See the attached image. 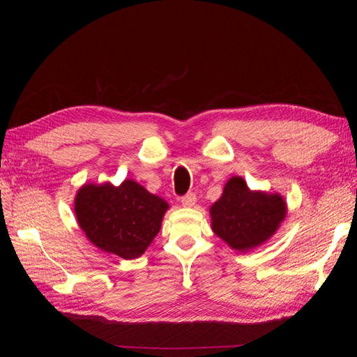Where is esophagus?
<instances>
[{
  "mask_svg": "<svg viewBox=\"0 0 357 357\" xmlns=\"http://www.w3.org/2000/svg\"><path fill=\"white\" fill-rule=\"evenodd\" d=\"M180 201H181V205H183V207L190 208V207H193V205H195V202H197V197H195V193H188V195L183 197Z\"/></svg>",
  "mask_w": 357,
  "mask_h": 357,
  "instance_id": "1",
  "label": "esophagus"
}]
</instances>
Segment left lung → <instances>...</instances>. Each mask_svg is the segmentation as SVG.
Returning <instances> with one entry per match:
<instances>
[{"mask_svg":"<svg viewBox=\"0 0 357 357\" xmlns=\"http://www.w3.org/2000/svg\"><path fill=\"white\" fill-rule=\"evenodd\" d=\"M287 214L280 193L250 190L243 177H231L210 207L211 229L236 252H248L275 234Z\"/></svg>","mask_w":357,"mask_h":357,"instance_id":"left-lung-1","label":"left lung"}]
</instances>
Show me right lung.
<instances>
[{"instance_id": "1", "label": "right lung", "mask_w": 357, "mask_h": 357, "mask_svg": "<svg viewBox=\"0 0 357 357\" xmlns=\"http://www.w3.org/2000/svg\"><path fill=\"white\" fill-rule=\"evenodd\" d=\"M168 208L167 201L131 178L121 186L89 183L74 199L75 218L88 240L100 250L123 259H135L146 252Z\"/></svg>"}]
</instances>
